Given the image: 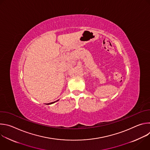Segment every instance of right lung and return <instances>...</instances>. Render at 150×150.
I'll list each match as a JSON object with an SVG mask.
<instances>
[{"label":"right lung","instance_id":"obj_1","mask_svg":"<svg viewBox=\"0 0 150 150\" xmlns=\"http://www.w3.org/2000/svg\"><path fill=\"white\" fill-rule=\"evenodd\" d=\"M58 100H57V101H58ZM56 101H54V102H53V103H50V104H52V103H55V102H56Z\"/></svg>","mask_w":150,"mask_h":150}]
</instances>
